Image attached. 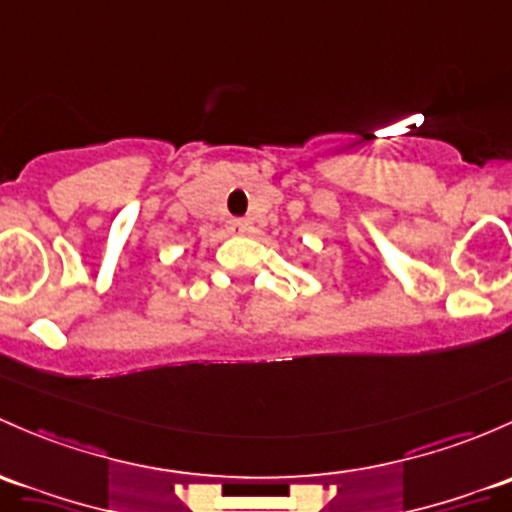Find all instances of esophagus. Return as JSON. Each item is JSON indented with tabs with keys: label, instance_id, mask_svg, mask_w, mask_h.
<instances>
[{
	"label": "esophagus",
	"instance_id": "obj_1",
	"mask_svg": "<svg viewBox=\"0 0 512 512\" xmlns=\"http://www.w3.org/2000/svg\"><path fill=\"white\" fill-rule=\"evenodd\" d=\"M247 230H250V223H247V220H240V218H233V220H230V233L245 235Z\"/></svg>",
	"mask_w": 512,
	"mask_h": 512
}]
</instances>
